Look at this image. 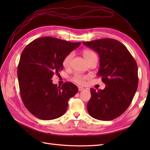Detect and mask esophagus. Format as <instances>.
Returning a JSON list of instances; mask_svg holds the SVG:
<instances>
[{
	"instance_id": "34e87169",
	"label": "esophagus",
	"mask_w": 150,
	"mask_h": 150,
	"mask_svg": "<svg viewBox=\"0 0 150 150\" xmlns=\"http://www.w3.org/2000/svg\"><path fill=\"white\" fill-rule=\"evenodd\" d=\"M78 89H79V91H81L84 90V88L81 87V86H79V87H78Z\"/></svg>"
}]
</instances>
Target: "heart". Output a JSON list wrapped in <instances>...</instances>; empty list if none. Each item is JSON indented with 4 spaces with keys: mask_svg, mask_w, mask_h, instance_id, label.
Returning <instances> with one entry per match:
<instances>
[{
    "mask_svg": "<svg viewBox=\"0 0 150 150\" xmlns=\"http://www.w3.org/2000/svg\"><path fill=\"white\" fill-rule=\"evenodd\" d=\"M82 55H83L85 60H87L92 56L95 55V53L93 52V51H91L90 50L85 49L82 51ZM72 56H73V54L71 53H70L64 57L62 64V66L64 67V68H67L69 66L70 62H71V60L72 59ZM87 78H88L87 76L78 74V73H77V74H75L71 77V80L73 82H75L79 84H83L84 83V81Z\"/></svg>",
    "mask_w": 150,
    "mask_h": 150,
    "instance_id": "1",
    "label": "heart"
}]
</instances>
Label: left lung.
<instances>
[{
	"mask_svg": "<svg viewBox=\"0 0 150 150\" xmlns=\"http://www.w3.org/2000/svg\"><path fill=\"white\" fill-rule=\"evenodd\" d=\"M83 44L100 57L97 75L106 84L104 90L90 89L87 104L90 115L100 120H111L121 115L131 104L138 86V68L126 47L113 39H101Z\"/></svg>",
	"mask_w": 150,
	"mask_h": 150,
	"instance_id": "8db88e82",
	"label": "left lung"
}]
</instances>
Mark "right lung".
<instances>
[{
  "instance_id": "add662e5",
  "label": "right lung",
  "mask_w": 150,
  "mask_h": 150,
  "mask_svg": "<svg viewBox=\"0 0 150 150\" xmlns=\"http://www.w3.org/2000/svg\"><path fill=\"white\" fill-rule=\"evenodd\" d=\"M81 44L41 37L28 44L22 52L17 69L20 93L25 107L35 117L48 120L65 113L68 100L77 93L78 88L70 82L57 86L52 78L63 69L64 57Z\"/></svg>"
}]
</instances>
